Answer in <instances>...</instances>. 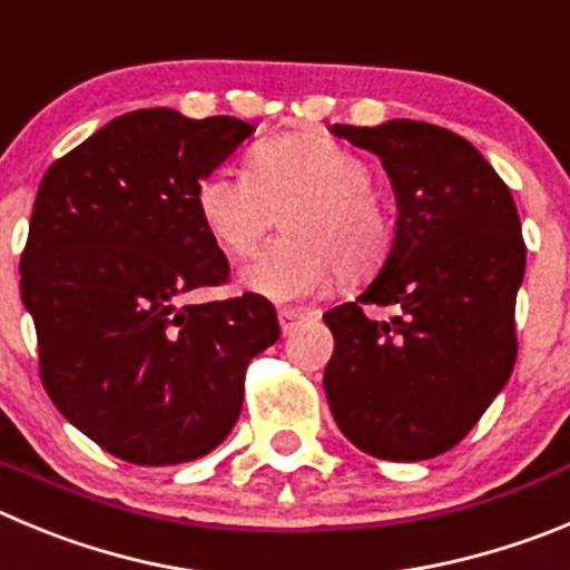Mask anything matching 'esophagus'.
<instances>
[{"mask_svg": "<svg viewBox=\"0 0 570 570\" xmlns=\"http://www.w3.org/2000/svg\"><path fill=\"white\" fill-rule=\"evenodd\" d=\"M276 316H279L282 333H291V331H294L296 325H299L302 320H305V316H302L299 311H294V307H282V311L276 313Z\"/></svg>", "mask_w": 570, "mask_h": 570, "instance_id": "34e87169", "label": "esophagus"}]
</instances>
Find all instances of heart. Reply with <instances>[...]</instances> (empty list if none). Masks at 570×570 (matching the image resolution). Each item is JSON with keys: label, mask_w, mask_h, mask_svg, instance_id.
I'll return each instance as SVG.
<instances>
[{"label": "heart", "mask_w": 570, "mask_h": 570, "mask_svg": "<svg viewBox=\"0 0 570 570\" xmlns=\"http://www.w3.org/2000/svg\"><path fill=\"white\" fill-rule=\"evenodd\" d=\"M373 169L325 132H291L259 144L248 171L214 169L197 183L206 232L234 257H248L285 212L288 239L243 271V285L268 299H299L342 285L358 288L384 271L395 217L370 186Z\"/></svg>", "instance_id": "heart-1"}]
</instances>
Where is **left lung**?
I'll list each match as a JSON object with an SVG mask.
<instances>
[{
    "label": "left lung",
    "mask_w": 570,
    "mask_h": 570,
    "mask_svg": "<svg viewBox=\"0 0 570 570\" xmlns=\"http://www.w3.org/2000/svg\"><path fill=\"white\" fill-rule=\"evenodd\" d=\"M379 155L399 203L387 265L356 302L327 311L325 393L338 430L381 461H426L469 435L517 362L525 271L509 186L461 135L424 121L342 127ZM395 306L390 323L363 313Z\"/></svg>",
    "instance_id": "left-lung-1"
}]
</instances>
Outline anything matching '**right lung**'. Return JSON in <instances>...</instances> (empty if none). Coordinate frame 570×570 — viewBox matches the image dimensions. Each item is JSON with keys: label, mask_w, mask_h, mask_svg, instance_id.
<instances>
[{"label": "right lung", "mask_w": 570, "mask_h": 570, "mask_svg": "<svg viewBox=\"0 0 570 570\" xmlns=\"http://www.w3.org/2000/svg\"><path fill=\"white\" fill-rule=\"evenodd\" d=\"M254 127L135 109L45 171L22 250V302L56 410L109 455L175 466L226 441L250 358L279 338L265 296L186 305L228 279L197 183Z\"/></svg>", "instance_id": "obj_1"}]
</instances>
